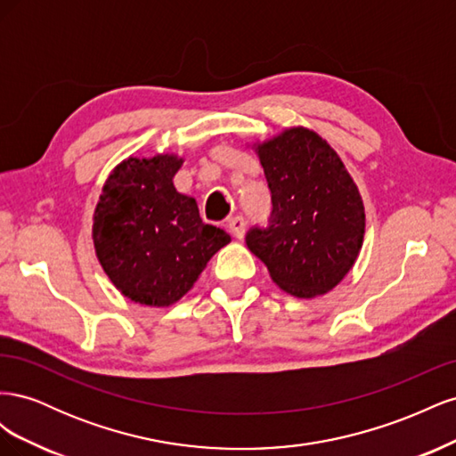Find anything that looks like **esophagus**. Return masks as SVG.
Returning <instances> with one entry per match:
<instances>
[{
  "mask_svg": "<svg viewBox=\"0 0 456 456\" xmlns=\"http://www.w3.org/2000/svg\"><path fill=\"white\" fill-rule=\"evenodd\" d=\"M228 228H230V232L233 233V236H236L238 240H241L243 233H245V218L240 216V215L228 218Z\"/></svg>",
  "mask_w": 456,
  "mask_h": 456,
  "instance_id": "esophagus-1",
  "label": "esophagus"
}]
</instances>
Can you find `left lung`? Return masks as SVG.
Returning a JSON list of instances; mask_svg holds the SVG:
<instances>
[{"label": "left lung", "instance_id": "8db88e82", "mask_svg": "<svg viewBox=\"0 0 456 456\" xmlns=\"http://www.w3.org/2000/svg\"><path fill=\"white\" fill-rule=\"evenodd\" d=\"M272 194L266 226L245 236L272 280L298 298L330 291L350 272L365 233L363 201L320 134L293 127L260 144Z\"/></svg>", "mask_w": 456, "mask_h": 456}]
</instances>
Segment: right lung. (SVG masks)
I'll list each match as a JSON object with an SVG mask.
<instances>
[{
    "label": "right lung",
    "mask_w": 456,
    "mask_h": 456,
    "mask_svg": "<svg viewBox=\"0 0 456 456\" xmlns=\"http://www.w3.org/2000/svg\"><path fill=\"white\" fill-rule=\"evenodd\" d=\"M183 159L129 158L114 169L94 211L93 241L104 272L127 298L169 306L186 295L230 236L205 224L194 198L178 194Z\"/></svg>",
    "instance_id": "add662e5"
}]
</instances>
